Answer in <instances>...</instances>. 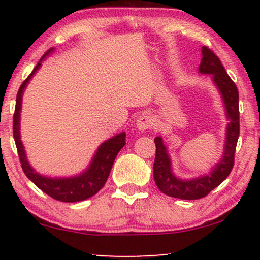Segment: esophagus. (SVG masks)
Instances as JSON below:
<instances>
[{"instance_id":"esophagus-1","label":"esophagus","mask_w":260,"mask_h":260,"mask_svg":"<svg viewBox=\"0 0 260 260\" xmlns=\"http://www.w3.org/2000/svg\"><path fill=\"white\" fill-rule=\"evenodd\" d=\"M154 126V118L151 117L150 115H148V113H143V115H140L138 117V120H137V128H138L139 131H147V129H150V128H153Z\"/></svg>"}]
</instances>
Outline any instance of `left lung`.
<instances>
[{
    "instance_id": "1",
    "label": "left lung",
    "mask_w": 260,
    "mask_h": 260,
    "mask_svg": "<svg viewBox=\"0 0 260 260\" xmlns=\"http://www.w3.org/2000/svg\"><path fill=\"white\" fill-rule=\"evenodd\" d=\"M203 58L199 66V72L204 74H213V79L222 95L225 103L226 115L230 120L226 132L225 151L223 157L215 169L204 177L194 178V180L183 181L175 177L171 171V161L162 139L156 137L154 139L156 145L154 161V180L156 186L166 196L174 198L194 201V199L204 198L214 188L228 178L232 171L235 164V151L237 145L238 136H240V107H238V90L237 86L230 78L226 70L219 57L207 46L202 49Z\"/></svg>"
}]
</instances>
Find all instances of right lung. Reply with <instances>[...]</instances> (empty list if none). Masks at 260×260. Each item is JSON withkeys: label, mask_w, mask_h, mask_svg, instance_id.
<instances>
[{"label": "right lung", "mask_w": 260, "mask_h": 260, "mask_svg": "<svg viewBox=\"0 0 260 260\" xmlns=\"http://www.w3.org/2000/svg\"><path fill=\"white\" fill-rule=\"evenodd\" d=\"M53 49H50L49 51L44 53V56L39 61V63L32 70L30 76L19 86L16 100V109H14L13 115V137L14 142H16L18 156H19L20 160V165H22V169L26 177L31 182H34L35 186L40 188L44 193H46L47 196L56 199V201L76 203L85 201V199L95 196L101 188L105 186L107 177H109L110 171L112 169L113 161H115L116 156H117L118 151L126 144V133L122 132L113 137V138L106 140L105 143H103L99 149H98L96 154H95L94 159H92L88 170L85 172H83L82 175L77 176V177L49 178L37 174L31 169V166L26 161L25 151L24 148H23L22 142H20L19 136V116L20 106H22V95L23 91H24V88L28 84L29 79L34 76V73L37 72V70H39V67L41 66V61Z\"/></svg>", "instance_id": "1"}]
</instances>
